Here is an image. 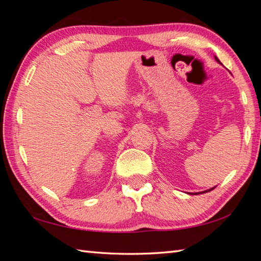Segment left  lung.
Listing matches in <instances>:
<instances>
[{
	"instance_id": "1",
	"label": "left lung",
	"mask_w": 261,
	"mask_h": 261,
	"mask_svg": "<svg viewBox=\"0 0 261 261\" xmlns=\"http://www.w3.org/2000/svg\"><path fill=\"white\" fill-rule=\"evenodd\" d=\"M215 60H216V61H218V62H219V63H220V61H219V59H218V57H216V56H215ZM214 188H215V187H214ZM214 188H212V189H210V190H206V191H202V192H198V193H205V192H208V191H211V190H213ZM194 194H197V192H196V193H194Z\"/></svg>"
}]
</instances>
